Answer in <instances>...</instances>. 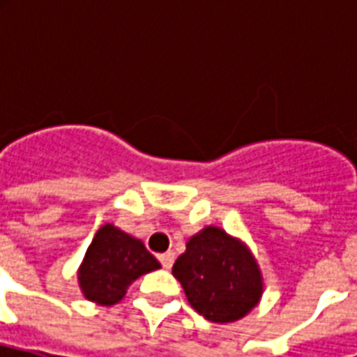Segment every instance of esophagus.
Here are the masks:
<instances>
[{
	"mask_svg": "<svg viewBox=\"0 0 357 357\" xmlns=\"http://www.w3.org/2000/svg\"><path fill=\"white\" fill-rule=\"evenodd\" d=\"M174 259H176V255H174V252H167V254L159 255V261H161L162 268H172Z\"/></svg>",
	"mask_w": 357,
	"mask_h": 357,
	"instance_id": "1",
	"label": "esophagus"
}]
</instances>
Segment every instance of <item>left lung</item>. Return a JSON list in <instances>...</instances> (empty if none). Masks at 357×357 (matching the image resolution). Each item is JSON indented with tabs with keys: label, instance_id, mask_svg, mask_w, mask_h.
<instances>
[{
	"label": "left lung",
	"instance_id": "1",
	"mask_svg": "<svg viewBox=\"0 0 357 357\" xmlns=\"http://www.w3.org/2000/svg\"><path fill=\"white\" fill-rule=\"evenodd\" d=\"M172 274L189 304L211 322L238 321L263 293L261 272L248 248L215 226L190 238Z\"/></svg>",
	"mask_w": 357,
	"mask_h": 357
}]
</instances>
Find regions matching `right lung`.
<instances>
[{"mask_svg":"<svg viewBox=\"0 0 357 357\" xmlns=\"http://www.w3.org/2000/svg\"><path fill=\"white\" fill-rule=\"evenodd\" d=\"M159 261L142 241L123 234L113 224L98 229L79 268V285L91 302L116 304L137 278L159 268Z\"/></svg>","mask_w":357,"mask_h":357,"instance_id":"1","label":"right lung"}]
</instances>
